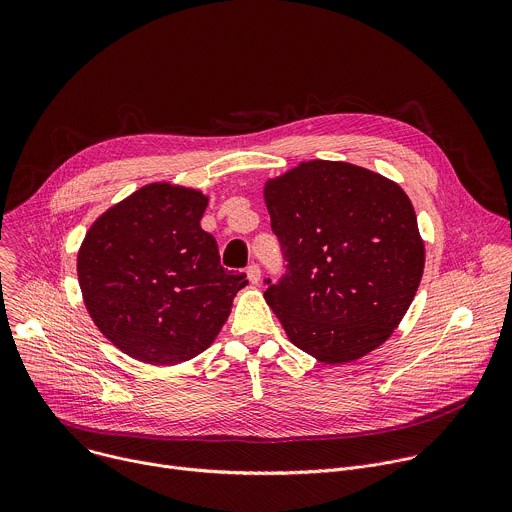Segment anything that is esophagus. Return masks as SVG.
Listing matches in <instances>:
<instances>
[{"label": "esophagus", "mask_w": 512, "mask_h": 512, "mask_svg": "<svg viewBox=\"0 0 512 512\" xmlns=\"http://www.w3.org/2000/svg\"><path fill=\"white\" fill-rule=\"evenodd\" d=\"M247 279L251 281V283H259V279H261V269H259V265H249L247 267Z\"/></svg>", "instance_id": "obj_1"}]
</instances>
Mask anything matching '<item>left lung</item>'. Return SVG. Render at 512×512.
I'll return each mask as SVG.
<instances>
[{"label":"left lung","instance_id":"8db88e82","mask_svg":"<svg viewBox=\"0 0 512 512\" xmlns=\"http://www.w3.org/2000/svg\"><path fill=\"white\" fill-rule=\"evenodd\" d=\"M287 273L265 300L287 338L324 364L352 362L391 338L425 267L405 190L348 162H302L263 186Z\"/></svg>","mask_w":512,"mask_h":512}]
</instances>
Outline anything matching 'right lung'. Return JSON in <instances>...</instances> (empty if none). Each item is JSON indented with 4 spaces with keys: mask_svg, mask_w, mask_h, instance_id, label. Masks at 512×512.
<instances>
[{
    "mask_svg": "<svg viewBox=\"0 0 512 512\" xmlns=\"http://www.w3.org/2000/svg\"><path fill=\"white\" fill-rule=\"evenodd\" d=\"M208 196L172 182L145 184L87 231L77 275L101 334L127 356L176 367L225 326L245 273L227 271L200 218Z\"/></svg>",
    "mask_w": 512,
    "mask_h": 512,
    "instance_id": "1",
    "label": "right lung"
}]
</instances>
